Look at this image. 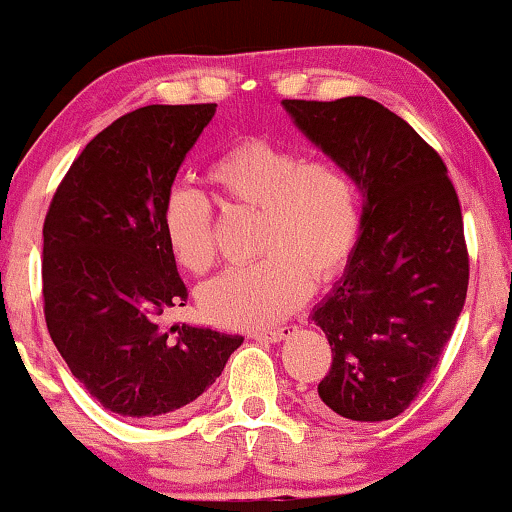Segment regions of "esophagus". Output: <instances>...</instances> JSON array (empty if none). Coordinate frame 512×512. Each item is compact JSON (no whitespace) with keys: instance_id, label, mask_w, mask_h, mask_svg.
<instances>
[{"instance_id":"34e87169","label":"esophagus","mask_w":512,"mask_h":512,"mask_svg":"<svg viewBox=\"0 0 512 512\" xmlns=\"http://www.w3.org/2000/svg\"><path fill=\"white\" fill-rule=\"evenodd\" d=\"M296 331L294 324H287V327H280V329H270V331H251V338H256V341H268V343H280L284 338L291 336Z\"/></svg>"}]
</instances>
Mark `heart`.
Returning a JSON list of instances; mask_svg holds the SVG:
<instances>
[{"label": "heart", "mask_w": 512, "mask_h": 512, "mask_svg": "<svg viewBox=\"0 0 512 512\" xmlns=\"http://www.w3.org/2000/svg\"><path fill=\"white\" fill-rule=\"evenodd\" d=\"M209 183L228 209L261 214L258 254L199 291L202 313L230 329L270 327L308 298L310 280H334L353 254L360 199L353 178L329 159H305L265 138L232 145L209 167ZM162 228L181 268L207 272L216 258L214 214L190 188L164 199Z\"/></svg>", "instance_id": "b5f03b06"}]
</instances>
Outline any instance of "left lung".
<instances>
[{
    "mask_svg": "<svg viewBox=\"0 0 512 512\" xmlns=\"http://www.w3.org/2000/svg\"><path fill=\"white\" fill-rule=\"evenodd\" d=\"M282 105L362 192L353 254L310 315L334 353L310 404L329 418L388 421L437 367L466 303L459 197L442 157L381 103L348 96Z\"/></svg>",
    "mask_w": 512,
    "mask_h": 512,
    "instance_id": "left-lung-1",
    "label": "left lung"
}]
</instances>
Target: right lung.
<instances>
[{
  "mask_svg": "<svg viewBox=\"0 0 512 512\" xmlns=\"http://www.w3.org/2000/svg\"><path fill=\"white\" fill-rule=\"evenodd\" d=\"M216 103L145 105L82 150L44 221L51 341L112 414L167 418L221 376L244 338L167 324L188 303L162 228L164 199Z\"/></svg>",
  "mask_w": 512,
  "mask_h": 512,
  "instance_id": "obj_1",
  "label": "right lung"
}]
</instances>
